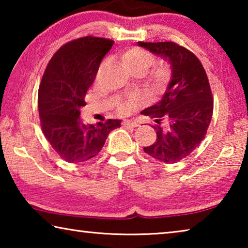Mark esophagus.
<instances>
[{
  "mask_svg": "<svg viewBox=\"0 0 248 248\" xmlns=\"http://www.w3.org/2000/svg\"><path fill=\"white\" fill-rule=\"evenodd\" d=\"M124 125L125 127H131V128H137L139 124L137 123V121H132V120H125L124 121Z\"/></svg>",
  "mask_w": 248,
  "mask_h": 248,
  "instance_id": "34e87169",
  "label": "esophagus"
}]
</instances>
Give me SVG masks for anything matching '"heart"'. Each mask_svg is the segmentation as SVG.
I'll use <instances>...</instances> for the list:
<instances>
[{
	"label": "heart",
	"mask_w": 248,
	"mask_h": 248,
	"mask_svg": "<svg viewBox=\"0 0 248 248\" xmlns=\"http://www.w3.org/2000/svg\"><path fill=\"white\" fill-rule=\"evenodd\" d=\"M124 65L129 70L138 69L145 71L148 70L151 65L154 63V58L151 53L142 49H131L124 54ZM123 110H127L128 107L124 106Z\"/></svg>",
	"instance_id": "obj_1"
}]
</instances>
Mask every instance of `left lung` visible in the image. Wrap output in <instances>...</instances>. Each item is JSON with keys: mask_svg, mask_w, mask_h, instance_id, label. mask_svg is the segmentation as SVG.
I'll return each mask as SVG.
<instances>
[{"mask_svg": "<svg viewBox=\"0 0 248 248\" xmlns=\"http://www.w3.org/2000/svg\"><path fill=\"white\" fill-rule=\"evenodd\" d=\"M169 62L170 79L164 95L141 114L155 118L156 141L143 148L159 162L170 164L188 156L207 133L212 118V93L207 74L194 53L174 43H138ZM168 121L163 128L160 123Z\"/></svg>", "mask_w": 248, "mask_h": 248, "instance_id": "1", "label": "left lung"}]
</instances>
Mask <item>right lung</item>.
Returning a JSON list of instances; mask_svg holds the SVG:
<instances>
[{
  "label": "right lung",
  "mask_w": 248,
  "mask_h": 248,
  "mask_svg": "<svg viewBox=\"0 0 248 248\" xmlns=\"http://www.w3.org/2000/svg\"><path fill=\"white\" fill-rule=\"evenodd\" d=\"M112 45V40L92 36L72 40L54 53L45 71L38 93L41 128L66 162L93 158L110 131L120 127L118 119L97 124H84L79 119V109L86 105V92Z\"/></svg>",
  "instance_id": "add662e5"
}]
</instances>
